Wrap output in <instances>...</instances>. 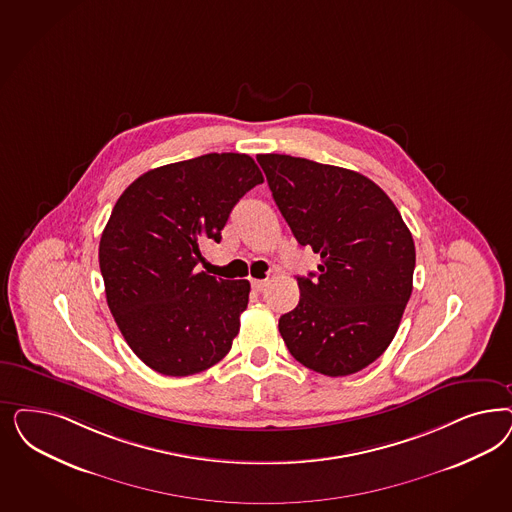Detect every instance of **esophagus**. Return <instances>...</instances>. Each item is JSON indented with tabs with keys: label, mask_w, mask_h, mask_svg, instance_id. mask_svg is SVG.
<instances>
[{
	"label": "esophagus",
	"mask_w": 512,
	"mask_h": 512,
	"mask_svg": "<svg viewBox=\"0 0 512 512\" xmlns=\"http://www.w3.org/2000/svg\"><path fill=\"white\" fill-rule=\"evenodd\" d=\"M250 284H252V288H254L256 292H262L265 286H267V279H252Z\"/></svg>",
	"instance_id": "34e87169"
}]
</instances>
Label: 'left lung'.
<instances>
[{
	"instance_id": "1",
	"label": "left lung",
	"mask_w": 512,
	"mask_h": 512,
	"mask_svg": "<svg viewBox=\"0 0 512 512\" xmlns=\"http://www.w3.org/2000/svg\"><path fill=\"white\" fill-rule=\"evenodd\" d=\"M273 199L318 273L297 277L299 303L279 331L297 362L345 377L392 343L413 292L414 241L375 182L337 165L258 154Z\"/></svg>"
}]
</instances>
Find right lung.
Returning <instances> with one entry per match:
<instances>
[{
    "label": "right lung",
    "instance_id": "add662e5",
    "mask_svg": "<svg viewBox=\"0 0 512 512\" xmlns=\"http://www.w3.org/2000/svg\"><path fill=\"white\" fill-rule=\"evenodd\" d=\"M264 177L247 154H205L150 169L116 201L99 269L116 326L139 360L167 377L220 362L239 333L248 281L198 271L231 209Z\"/></svg>",
    "mask_w": 512,
    "mask_h": 512
}]
</instances>
